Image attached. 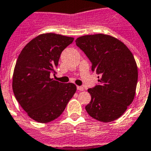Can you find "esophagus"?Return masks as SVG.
<instances>
[{"mask_svg": "<svg viewBox=\"0 0 151 151\" xmlns=\"http://www.w3.org/2000/svg\"><path fill=\"white\" fill-rule=\"evenodd\" d=\"M77 88H78V91H84V88L82 86H78L77 87Z\"/></svg>", "mask_w": 151, "mask_h": 151, "instance_id": "34e87169", "label": "esophagus"}]
</instances>
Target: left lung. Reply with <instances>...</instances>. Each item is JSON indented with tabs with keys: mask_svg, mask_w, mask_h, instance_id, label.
I'll use <instances>...</instances> for the list:
<instances>
[{
	"mask_svg": "<svg viewBox=\"0 0 151 151\" xmlns=\"http://www.w3.org/2000/svg\"><path fill=\"white\" fill-rule=\"evenodd\" d=\"M75 42L92 63V72L101 76L99 84L88 90L91 99L87 112L101 122L117 119L135 96L138 70L133 53L122 42L105 34L83 35Z\"/></svg>",
	"mask_w": 151,
	"mask_h": 151,
	"instance_id": "obj_1",
	"label": "left lung"
}]
</instances>
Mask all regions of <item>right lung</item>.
I'll return each mask as SVG.
<instances>
[{
  "label": "right lung",
  "mask_w": 151,
  "mask_h": 151,
  "mask_svg": "<svg viewBox=\"0 0 151 151\" xmlns=\"http://www.w3.org/2000/svg\"><path fill=\"white\" fill-rule=\"evenodd\" d=\"M73 38L46 33L23 48L14 67L12 88L28 116L38 122H51L60 116L76 92L73 83L63 84L50 78L55 74L61 52Z\"/></svg>",
  "instance_id": "add662e5"
}]
</instances>
